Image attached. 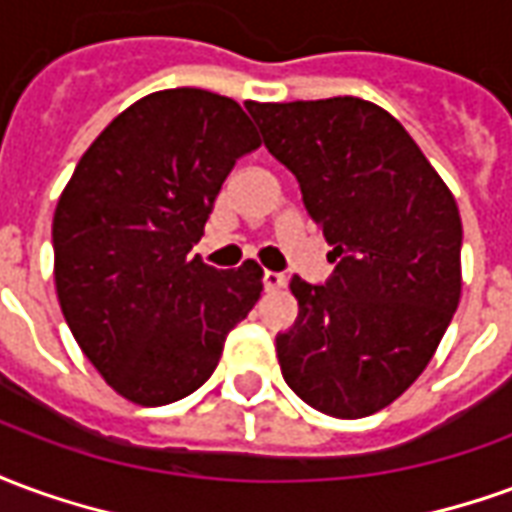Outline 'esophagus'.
Instances as JSON below:
<instances>
[{
  "instance_id": "obj_1",
  "label": "esophagus",
  "mask_w": 512,
  "mask_h": 512,
  "mask_svg": "<svg viewBox=\"0 0 512 512\" xmlns=\"http://www.w3.org/2000/svg\"><path fill=\"white\" fill-rule=\"evenodd\" d=\"M285 282H288V279L282 277V274H277V271H263V288L266 290L285 288Z\"/></svg>"
}]
</instances>
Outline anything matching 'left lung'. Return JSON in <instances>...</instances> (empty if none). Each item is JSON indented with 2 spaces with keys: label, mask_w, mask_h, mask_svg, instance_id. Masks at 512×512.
I'll use <instances>...</instances> for the list:
<instances>
[{
  "label": "left lung",
  "mask_w": 512,
  "mask_h": 512,
  "mask_svg": "<svg viewBox=\"0 0 512 512\" xmlns=\"http://www.w3.org/2000/svg\"><path fill=\"white\" fill-rule=\"evenodd\" d=\"M246 109L299 180L337 263L326 285L290 279L299 318L277 334L282 378L329 417H370L417 381L458 310L455 197L406 128L370 101Z\"/></svg>",
  "instance_id": "8db88e82"
}]
</instances>
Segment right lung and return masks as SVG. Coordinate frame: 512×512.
<instances>
[{
    "mask_svg": "<svg viewBox=\"0 0 512 512\" xmlns=\"http://www.w3.org/2000/svg\"><path fill=\"white\" fill-rule=\"evenodd\" d=\"M257 147L233 98L161 90L98 134L62 191L51 224L62 315L106 384L136 406L200 389L260 299L255 260L216 271L189 257L224 178Z\"/></svg>",
    "mask_w": 512,
    "mask_h": 512,
    "instance_id": "obj_1",
    "label": "right lung"
}]
</instances>
